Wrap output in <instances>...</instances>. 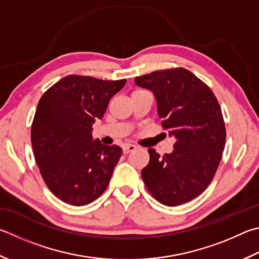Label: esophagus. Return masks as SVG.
<instances>
[{
    "label": "esophagus",
    "instance_id": "obj_1",
    "mask_svg": "<svg viewBox=\"0 0 259 259\" xmlns=\"http://www.w3.org/2000/svg\"><path fill=\"white\" fill-rule=\"evenodd\" d=\"M136 148H137V147H136L135 145H124L123 147H122V150H123L124 154H129L131 152H134Z\"/></svg>",
    "mask_w": 259,
    "mask_h": 259
}]
</instances>
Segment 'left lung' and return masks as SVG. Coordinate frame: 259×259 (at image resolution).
Returning a JSON list of instances; mask_svg holds the SVG:
<instances>
[{"instance_id":"1","label":"left lung","mask_w":259,"mask_h":259,"mask_svg":"<svg viewBox=\"0 0 259 259\" xmlns=\"http://www.w3.org/2000/svg\"><path fill=\"white\" fill-rule=\"evenodd\" d=\"M152 92L173 152L159 156L148 149L149 163L142 177L155 199L178 206L196 198L213 180L225 145V125L219 102L209 87L183 68L135 78Z\"/></svg>"}]
</instances>
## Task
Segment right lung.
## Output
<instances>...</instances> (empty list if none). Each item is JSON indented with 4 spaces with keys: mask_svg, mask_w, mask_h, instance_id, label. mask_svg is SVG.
<instances>
[{
    "mask_svg": "<svg viewBox=\"0 0 259 259\" xmlns=\"http://www.w3.org/2000/svg\"><path fill=\"white\" fill-rule=\"evenodd\" d=\"M126 80L70 76L38 102L31 125L34 156L46 186L64 203L83 206L109 186L121 147L93 140V124Z\"/></svg>",
    "mask_w": 259,
    "mask_h": 259,
    "instance_id": "1",
    "label": "right lung"
}]
</instances>
